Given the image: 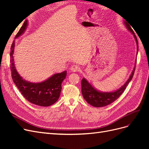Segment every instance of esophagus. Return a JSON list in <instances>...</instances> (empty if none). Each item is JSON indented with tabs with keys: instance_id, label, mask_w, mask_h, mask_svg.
Instances as JSON below:
<instances>
[{
	"instance_id": "1",
	"label": "esophagus",
	"mask_w": 149,
	"mask_h": 149,
	"mask_svg": "<svg viewBox=\"0 0 149 149\" xmlns=\"http://www.w3.org/2000/svg\"><path fill=\"white\" fill-rule=\"evenodd\" d=\"M70 70L71 71H73V72H76V71H78L79 70V66H78L77 65H72L70 68Z\"/></svg>"
}]
</instances>
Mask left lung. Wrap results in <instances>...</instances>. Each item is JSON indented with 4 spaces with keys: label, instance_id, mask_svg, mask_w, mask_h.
Returning a JSON list of instances; mask_svg holds the SVG:
<instances>
[{
    "label": "left lung",
    "instance_id": "left-lung-1",
    "mask_svg": "<svg viewBox=\"0 0 149 149\" xmlns=\"http://www.w3.org/2000/svg\"><path fill=\"white\" fill-rule=\"evenodd\" d=\"M124 24L126 26V28L131 32L135 38V40L136 41L137 43V50L138 52V41L136 35H135L133 30L130 27V25L127 23V22H124ZM137 61H136V64H135L134 70L132 71L131 74L130 75V77L127 79L125 83L119 89L116 90L115 91L112 92H101L100 91H97V89L94 88L93 86L90 84L88 81L85 78H83L81 81V92L83 96L84 100L86 101V102L91 104V106L96 107H104L110 104L112 102L115 101L123 93L126 87H127V84L132 79V77L134 74L135 71V68H136Z\"/></svg>",
    "mask_w": 149,
    "mask_h": 149
}]
</instances>
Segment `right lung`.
Returning <instances> with one entry per match:
<instances>
[{"label": "right lung", "instance_id": "1", "mask_svg": "<svg viewBox=\"0 0 149 149\" xmlns=\"http://www.w3.org/2000/svg\"><path fill=\"white\" fill-rule=\"evenodd\" d=\"M28 25V21L25 20L23 25L15 36L17 38L24 33ZM15 41L10 48V70L13 82L19 88L22 95L30 102L40 106H49L55 103L60 96L61 83L66 76V71L56 73L41 83H31L22 78L17 71L13 61V51Z\"/></svg>", "mask_w": 149, "mask_h": 149}]
</instances>
